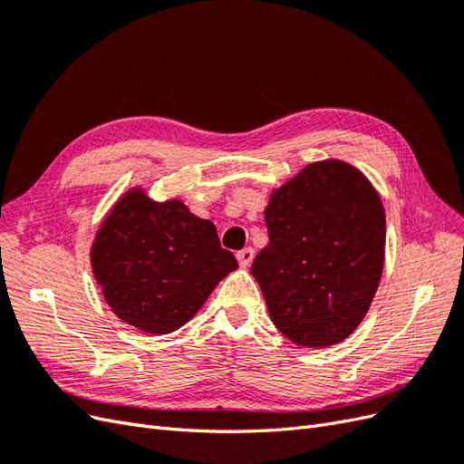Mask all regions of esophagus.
I'll use <instances>...</instances> for the list:
<instances>
[{
	"label": "esophagus",
	"mask_w": 464,
	"mask_h": 464,
	"mask_svg": "<svg viewBox=\"0 0 464 464\" xmlns=\"http://www.w3.org/2000/svg\"><path fill=\"white\" fill-rule=\"evenodd\" d=\"M254 256H256V251L251 249V247H244V249H240V251H237V254H236L237 263H240L242 266H249L251 261H254Z\"/></svg>",
	"instance_id": "1"
}]
</instances>
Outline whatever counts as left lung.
<instances>
[{"label": "left lung", "mask_w": 464, "mask_h": 464, "mask_svg": "<svg viewBox=\"0 0 464 464\" xmlns=\"http://www.w3.org/2000/svg\"><path fill=\"white\" fill-rule=\"evenodd\" d=\"M266 244L251 265L276 329L300 346L353 333L383 271L385 213L354 166L323 160L271 195Z\"/></svg>", "instance_id": "left-lung-1"}]
</instances>
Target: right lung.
Masks as SVG:
<instances>
[{
    "mask_svg": "<svg viewBox=\"0 0 464 464\" xmlns=\"http://www.w3.org/2000/svg\"><path fill=\"white\" fill-rule=\"evenodd\" d=\"M91 263L111 312L150 334L188 323L237 266L213 222L181 201L154 203L139 189L123 195L102 222Z\"/></svg>",
    "mask_w": 464,
    "mask_h": 464,
    "instance_id": "obj_1",
    "label": "right lung"
}]
</instances>
